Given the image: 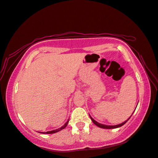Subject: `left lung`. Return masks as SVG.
Returning <instances> with one entry per match:
<instances>
[{"label": "left lung", "mask_w": 158, "mask_h": 158, "mask_svg": "<svg viewBox=\"0 0 158 158\" xmlns=\"http://www.w3.org/2000/svg\"><path fill=\"white\" fill-rule=\"evenodd\" d=\"M137 105H138V103H137ZM136 108H137V107H136ZM133 113H134V112H133ZM133 113H132V114H133ZM132 115H131L130 117L132 116ZM89 116H90V115H89ZM130 117L129 118H128L127 120H126V121H124L123 123H120V124H118V125H104V124L99 123L98 122H97L96 121H95V120L93 119V118L90 116V119H91V121H93V123H94L95 125H97L98 127H100V128H104V129H114V128H118V127H121V126H123V125L124 124L126 123H127V121H128V120H129V119L130 118Z\"/></svg>", "instance_id": "8db88e82"}]
</instances>
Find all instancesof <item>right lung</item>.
I'll return each instance as SVG.
<instances>
[{"mask_svg":"<svg viewBox=\"0 0 158 158\" xmlns=\"http://www.w3.org/2000/svg\"><path fill=\"white\" fill-rule=\"evenodd\" d=\"M69 118L68 120V121H67V122L65 123V124H64V125H63L62 127H60V128H58V129L54 130H52V131H48V132H38L41 133V134H54V133H56V132H59V131L63 130L64 128H65V127H67V125H68V122H69Z\"/></svg>","mask_w":158,"mask_h":158,"instance_id":"right-lung-1","label":"right lung"}]
</instances>
